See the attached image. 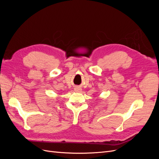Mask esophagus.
Returning <instances> with one entry per match:
<instances>
[{"label": "esophagus", "instance_id": "34e87169", "mask_svg": "<svg viewBox=\"0 0 159 159\" xmlns=\"http://www.w3.org/2000/svg\"><path fill=\"white\" fill-rule=\"evenodd\" d=\"M74 91H76V92H81V89L80 88H78V87H75V88H74Z\"/></svg>", "mask_w": 159, "mask_h": 159}]
</instances>
